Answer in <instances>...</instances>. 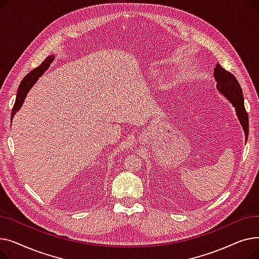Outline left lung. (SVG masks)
<instances>
[{
    "label": "left lung",
    "mask_w": 259,
    "mask_h": 259,
    "mask_svg": "<svg viewBox=\"0 0 259 259\" xmlns=\"http://www.w3.org/2000/svg\"><path fill=\"white\" fill-rule=\"evenodd\" d=\"M214 77L217 81V90L224 94L225 98H227V100L235 107L236 115L240 121L244 134H246L247 141L249 134V117L246 109H244L243 95L240 85L238 84L236 77L232 73L225 70L220 64H217L214 68Z\"/></svg>",
    "instance_id": "8db88e82"
}]
</instances>
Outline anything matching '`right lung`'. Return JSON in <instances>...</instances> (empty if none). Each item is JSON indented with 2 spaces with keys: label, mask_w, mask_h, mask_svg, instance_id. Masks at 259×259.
I'll return each mask as SVG.
<instances>
[{
  "label": "right lung",
  "mask_w": 259,
  "mask_h": 259,
  "mask_svg": "<svg viewBox=\"0 0 259 259\" xmlns=\"http://www.w3.org/2000/svg\"><path fill=\"white\" fill-rule=\"evenodd\" d=\"M53 60H54V56L48 57L42 64H40L38 67H36L35 69H33L32 71H30L23 78V80L21 81V84L19 86V89H18L16 103H15V105H13L12 111H11V117H10L11 120H12L13 116H15V114L17 113V111H19L21 109L27 93L29 92V90L34 85L35 81L38 79V77L48 69V67L50 66V64Z\"/></svg>",
  "instance_id": "obj_1"
}]
</instances>
